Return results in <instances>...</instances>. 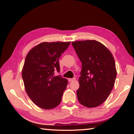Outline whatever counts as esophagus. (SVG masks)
<instances>
[{
  "mask_svg": "<svg viewBox=\"0 0 134 134\" xmlns=\"http://www.w3.org/2000/svg\"><path fill=\"white\" fill-rule=\"evenodd\" d=\"M68 80H69V82H72V81H75L76 78H75V77H73V78H69Z\"/></svg>",
  "mask_w": 134,
  "mask_h": 134,
  "instance_id": "34e87169",
  "label": "esophagus"
}]
</instances>
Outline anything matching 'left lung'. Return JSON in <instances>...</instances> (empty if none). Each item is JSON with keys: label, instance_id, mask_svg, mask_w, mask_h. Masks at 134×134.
Listing matches in <instances>:
<instances>
[{"label": "left lung", "instance_id": "left-lung-1", "mask_svg": "<svg viewBox=\"0 0 134 134\" xmlns=\"http://www.w3.org/2000/svg\"><path fill=\"white\" fill-rule=\"evenodd\" d=\"M82 63L77 99L87 108L96 107L107 100L113 90L117 70L113 55L96 40L72 42Z\"/></svg>", "mask_w": 134, "mask_h": 134}]
</instances>
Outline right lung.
<instances>
[{"instance_id":"obj_1","label":"right lung","mask_w":134,"mask_h":134,"mask_svg":"<svg viewBox=\"0 0 134 134\" xmlns=\"http://www.w3.org/2000/svg\"><path fill=\"white\" fill-rule=\"evenodd\" d=\"M70 42H43L30 51L25 58L22 78L25 90L34 103L51 109L60 103L68 81L61 75L59 58Z\"/></svg>"}]
</instances>
